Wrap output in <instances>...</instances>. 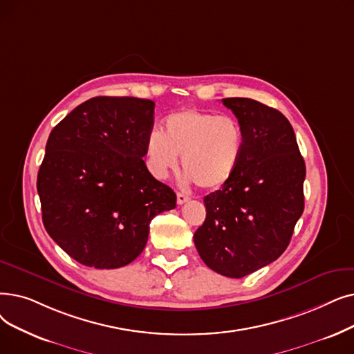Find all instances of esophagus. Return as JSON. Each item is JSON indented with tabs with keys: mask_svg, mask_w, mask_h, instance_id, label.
<instances>
[{
	"mask_svg": "<svg viewBox=\"0 0 354 354\" xmlns=\"http://www.w3.org/2000/svg\"><path fill=\"white\" fill-rule=\"evenodd\" d=\"M176 199H178V204L182 205V204H185V203L188 201L189 195L185 194V192H178V194H176Z\"/></svg>",
	"mask_w": 354,
	"mask_h": 354,
	"instance_id": "esophagus-1",
	"label": "esophagus"
}]
</instances>
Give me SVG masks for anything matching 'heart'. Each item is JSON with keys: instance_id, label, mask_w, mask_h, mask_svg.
Wrapping results in <instances>:
<instances>
[{"instance_id": "1", "label": "heart", "mask_w": 354, "mask_h": 354, "mask_svg": "<svg viewBox=\"0 0 354 354\" xmlns=\"http://www.w3.org/2000/svg\"><path fill=\"white\" fill-rule=\"evenodd\" d=\"M163 124L165 134L151 131L146 139V165L153 176L165 179L182 156L185 179L204 189L221 188L233 178L244 145L234 117L187 109L169 114Z\"/></svg>"}]
</instances>
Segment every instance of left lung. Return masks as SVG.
Segmentation results:
<instances>
[{"label":"left lung","instance_id":"obj_1","mask_svg":"<svg viewBox=\"0 0 354 354\" xmlns=\"http://www.w3.org/2000/svg\"><path fill=\"white\" fill-rule=\"evenodd\" d=\"M244 133L233 178L204 198L207 217L194 234L204 263L243 278L278 259L304 212L305 162L288 118L250 100L224 98Z\"/></svg>","mask_w":354,"mask_h":354}]
</instances>
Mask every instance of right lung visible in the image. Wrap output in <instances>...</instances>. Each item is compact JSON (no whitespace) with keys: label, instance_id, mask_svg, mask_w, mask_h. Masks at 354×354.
Segmentation results:
<instances>
[{"label":"right lung","instance_id":"add662e5","mask_svg":"<svg viewBox=\"0 0 354 354\" xmlns=\"http://www.w3.org/2000/svg\"><path fill=\"white\" fill-rule=\"evenodd\" d=\"M155 102L95 97L52 130L37 174L46 232L76 262L117 269L139 256L176 195L143 160Z\"/></svg>","mask_w":354,"mask_h":354}]
</instances>
